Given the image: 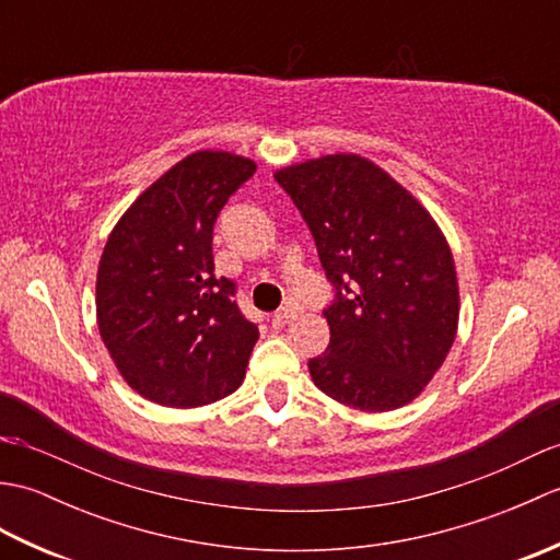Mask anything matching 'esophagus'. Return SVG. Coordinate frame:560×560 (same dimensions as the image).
Here are the masks:
<instances>
[{"instance_id":"34e87169","label":"esophagus","mask_w":560,"mask_h":560,"mask_svg":"<svg viewBox=\"0 0 560 560\" xmlns=\"http://www.w3.org/2000/svg\"><path fill=\"white\" fill-rule=\"evenodd\" d=\"M293 317H295V311H293V307H289V305H287V307H281V311L271 317V327H277V329L287 327Z\"/></svg>"}]
</instances>
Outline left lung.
<instances>
[{"label":"left lung","mask_w":560,"mask_h":560,"mask_svg":"<svg viewBox=\"0 0 560 560\" xmlns=\"http://www.w3.org/2000/svg\"><path fill=\"white\" fill-rule=\"evenodd\" d=\"M315 237L337 301L329 347L307 361L327 397L361 411L413 401L445 363L459 325V283L445 233L419 199L359 153L273 173Z\"/></svg>","instance_id":"8db88e82"}]
</instances>
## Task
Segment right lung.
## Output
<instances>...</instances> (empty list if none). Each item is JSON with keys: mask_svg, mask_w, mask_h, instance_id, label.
<instances>
[{"mask_svg": "<svg viewBox=\"0 0 560 560\" xmlns=\"http://www.w3.org/2000/svg\"><path fill=\"white\" fill-rule=\"evenodd\" d=\"M257 171L231 151H195L151 183L103 247L96 277L101 339L137 395L197 409L241 387L259 331L213 277V223Z\"/></svg>", "mask_w": 560, "mask_h": 560, "instance_id": "1", "label": "right lung"}]
</instances>
